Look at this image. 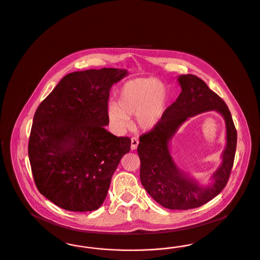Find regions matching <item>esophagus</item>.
Segmentation results:
<instances>
[{
    "instance_id": "esophagus-1",
    "label": "esophagus",
    "mask_w": 260,
    "mask_h": 260,
    "mask_svg": "<svg viewBox=\"0 0 260 260\" xmlns=\"http://www.w3.org/2000/svg\"><path fill=\"white\" fill-rule=\"evenodd\" d=\"M138 144H139L138 139H137L136 137H133V138H132V145H131V149H132V150H136V149L137 148V146H138Z\"/></svg>"
}]
</instances>
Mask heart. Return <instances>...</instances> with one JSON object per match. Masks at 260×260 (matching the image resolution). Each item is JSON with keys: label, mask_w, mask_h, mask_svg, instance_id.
I'll return each instance as SVG.
<instances>
[{"label": "heart", "mask_w": 260, "mask_h": 260, "mask_svg": "<svg viewBox=\"0 0 260 260\" xmlns=\"http://www.w3.org/2000/svg\"><path fill=\"white\" fill-rule=\"evenodd\" d=\"M168 89L154 78H137L125 83L119 92L117 105L108 109L109 121L116 128L124 129L131 116H136L137 125L151 131L161 123L168 107Z\"/></svg>", "instance_id": "1"}]
</instances>
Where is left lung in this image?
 Returning a JSON list of instances; mask_svg holds the SVG:
<instances>
[{"label": "left lung", "instance_id": "8db88e82", "mask_svg": "<svg viewBox=\"0 0 260 260\" xmlns=\"http://www.w3.org/2000/svg\"><path fill=\"white\" fill-rule=\"evenodd\" d=\"M181 92L165 113L155 128L140 136L137 153L140 159V180L149 195L164 208L189 210L199 208L217 196L227 184L233 167L237 132L226 103L195 75L177 77ZM216 111L223 117L226 145L222 164L206 186L180 170L173 160L170 142L189 117L201 112Z\"/></svg>", "mask_w": 260, "mask_h": 260}]
</instances>
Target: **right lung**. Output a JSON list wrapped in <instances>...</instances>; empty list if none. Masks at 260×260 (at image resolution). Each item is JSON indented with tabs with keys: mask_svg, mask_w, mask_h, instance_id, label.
<instances>
[{
	"mask_svg": "<svg viewBox=\"0 0 260 260\" xmlns=\"http://www.w3.org/2000/svg\"><path fill=\"white\" fill-rule=\"evenodd\" d=\"M127 74L117 68L70 73L38 107L28 145L32 173L40 193L63 210H98L131 150V138L104 127L112 86Z\"/></svg>",
	"mask_w": 260,
	"mask_h": 260,
	"instance_id": "obj_1",
	"label": "right lung"
}]
</instances>
